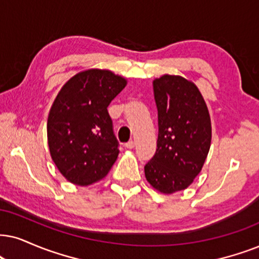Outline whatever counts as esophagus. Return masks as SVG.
Here are the masks:
<instances>
[{
    "label": "esophagus",
    "instance_id": "1",
    "mask_svg": "<svg viewBox=\"0 0 259 259\" xmlns=\"http://www.w3.org/2000/svg\"><path fill=\"white\" fill-rule=\"evenodd\" d=\"M125 147H126V148L127 149H133L134 148V147H135V141H129V142H126L125 143Z\"/></svg>",
    "mask_w": 259,
    "mask_h": 259
}]
</instances>
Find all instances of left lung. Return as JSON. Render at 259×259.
I'll return each mask as SVG.
<instances>
[{"label": "left lung", "instance_id": "1", "mask_svg": "<svg viewBox=\"0 0 259 259\" xmlns=\"http://www.w3.org/2000/svg\"><path fill=\"white\" fill-rule=\"evenodd\" d=\"M153 90L158 148L145 175L154 189L168 195L188 188L201 172L210 148V116L197 86L179 75L155 78Z\"/></svg>", "mask_w": 259, "mask_h": 259}]
</instances>
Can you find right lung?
I'll return each mask as SVG.
<instances>
[{"label": "right lung", "instance_id": "add662e5", "mask_svg": "<svg viewBox=\"0 0 259 259\" xmlns=\"http://www.w3.org/2000/svg\"><path fill=\"white\" fill-rule=\"evenodd\" d=\"M126 86L110 70L88 69L70 78L48 118L51 158L68 182L87 186L103 179L118 156L107 107Z\"/></svg>", "mask_w": 259, "mask_h": 259}]
</instances>
